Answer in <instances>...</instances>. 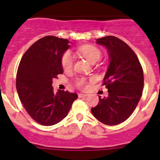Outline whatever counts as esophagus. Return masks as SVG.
I'll use <instances>...</instances> for the list:
<instances>
[{
  "instance_id": "1",
  "label": "esophagus",
  "mask_w": 160,
  "mask_h": 160,
  "mask_svg": "<svg viewBox=\"0 0 160 160\" xmlns=\"http://www.w3.org/2000/svg\"><path fill=\"white\" fill-rule=\"evenodd\" d=\"M87 95L88 94H85V93H79L78 94V97L80 98H85V97H87Z\"/></svg>"
}]
</instances>
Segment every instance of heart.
Here are the masks:
<instances>
[{
	"label": "heart",
	"mask_w": 160,
	"mask_h": 160,
	"mask_svg": "<svg viewBox=\"0 0 160 160\" xmlns=\"http://www.w3.org/2000/svg\"><path fill=\"white\" fill-rule=\"evenodd\" d=\"M78 52L90 62L98 60L101 56V50L98 49L96 46H90V45L81 46L78 49ZM73 62L74 56L71 52L67 51L62 54V58H61V64L64 70H70L73 65ZM76 84L78 88H83V89H87L88 88V83L84 79L77 80Z\"/></svg>",
	"instance_id": "heart-1"
}]
</instances>
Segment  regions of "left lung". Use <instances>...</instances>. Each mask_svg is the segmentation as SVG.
<instances>
[{
    "label": "left lung",
    "instance_id": "obj_1",
    "mask_svg": "<svg viewBox=\"0 0 160 160\" xmlns=\"http://www.w3.org/2000/svg\"><path fill=\"white\" fill-rule=\"evenodd\" d=\"M108 50L109 66L103 85L108 96L92 108L93 115L107 125H116L130 117L141 98L144 86L143 70L138 57L125 42L114 36L98 38Z\"/></svg>",
    "mask_w": 160,
    "mask_h": 160
}]
</instances>
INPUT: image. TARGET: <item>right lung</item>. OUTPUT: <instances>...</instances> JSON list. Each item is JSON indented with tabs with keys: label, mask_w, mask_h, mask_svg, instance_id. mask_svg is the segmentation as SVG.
Returning <instances> with one entry per match:
<instances>
[{
	"label": "right lung",
	"mask_w": 160,
	"mask_h": 160,
	"mask_svg": "<svg viewBox=\"0 0 160 160\" xmlns=\"http://www.w3.org/2000/svg\"><path fill=\"white\" fill-rule=\"evenodd\" d=\"M67 39L48 35L35 42L22 56L16 77L20 101L28 114L42 125H53L67 117L75 93H55L52 79L63 72L61 58L70 48Z\"/></svg>",
	"instance_id": "add662e5"
}]
</instances>
